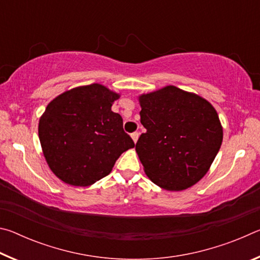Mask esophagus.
I'll return each mask as SVG.
<instances>
[{"label": "esophagus", "mask_w": 260, "mask_h": 260, "mask_svg": "<svg viewBox=\"0 0 260 260\" xmlns=\"http://www.w3.org/2000/svg\"><path fill=\"white\" fill-rule=\"evenodd\" d=\"M131 136H132V139H133L134 143L138 142V139H139V133H138V132H135V133H133Z\"/></svg>", "instance_id": "1"}]
</instances>
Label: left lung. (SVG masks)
<instances>
[{"label": "left lung", "instance_id": "left-lung-1", "mask_svg": "<svg viewBox=\"0 0 260 260\" xmlns=\"http://www.w3.org/2000/svg\"><path fill=\"white\" fill-rule=\"evenodd\" d=\"M147 129L135 146L144 173L165 190L180 191L208 173L221 147L222 126L200 95L166 86L139 98Z\"/></svg>", "mask_w": 260, "mask_h": 260}]
</instances>
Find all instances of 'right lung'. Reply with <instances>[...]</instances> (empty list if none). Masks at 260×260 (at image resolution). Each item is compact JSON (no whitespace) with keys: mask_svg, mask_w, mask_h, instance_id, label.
I'll use <instances>...</instances> for the list:
<instances>
[{"mask_svg":"<svg viewBox=\"0 0 260 260\" xmlns=\"http://www.w3.org/2000/svg\"><path fill=\"white\" fill-rule=\"evenodd\" d=\"M120 94L101 83L64 91L47 105L39 120V139L47 164L57 178L88 187L111 172L134 142L111 110Z\"/></svg>","mask_w":260,"mask_h":260,"instance_id":"1","label":"right lung"}]
</instances>
